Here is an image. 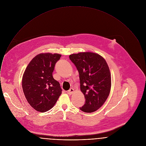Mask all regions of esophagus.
<instances>
[{
	"label": "esophagus",
	"instance_id": "obj_1",
	"mask_svg": "<svg viewBox=\"0 0 146 146\" xmlns=\"http://www.w3.org/2000/svg\"><path fill=\"white\" fill-rule=\"evenodd\" d=\"M74 92V90L73 88H70L68 91V94L70 95H71L72 94H73Z\"/></svg>",
	"mask_w": 146,
	"mask_h": 146
}]
</instances>
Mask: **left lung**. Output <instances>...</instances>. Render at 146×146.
<instances>
[{"label": "left lung", "instance_id": "left-lung-1", "mask_svg": "<svg viewBox=\"0 0 146 146\" xmlns=\"http://www.w3.org/2000/svg\"><path fill=\"white\" fill-rule=\"evenodd\" d=\"M79 74L80 90L86 99L80 109L86 113L96 111L104 104L111 88V74L105 59L97 53L82 52L69 56Z\"/></svg>", "mask_w": 146, "mask_h": 146}]
</instances>
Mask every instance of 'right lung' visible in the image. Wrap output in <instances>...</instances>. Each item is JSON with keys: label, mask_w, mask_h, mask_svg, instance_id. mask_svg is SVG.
Wrapping results in <instances>:
<instances>
[{"label": "right lung", "mask_w": 146, "mask_h": 146, "mask_svg": "<svg viewBox=\"0 0 146 146\" xmlns=\"http://www.w3.org/2000/svg\"><path fill=\"white\" fill-rule=\"evenodd\" d=\"M59 54L41 53L29 62L23 74L22 87L29 105L36 110L45 112L51 109L62 94L60 84L52 76Z\"/></svg>", "instance_id": "obj_1"}]
</instances>
